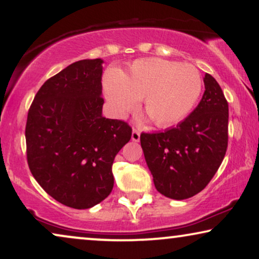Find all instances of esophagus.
Returning <instances> with one entry per match:
<instances>
[{
	"label": "esophagus",
	"mask_w": 259,
	"mask_h": 259,
	"mask_svg": "<svg viewBox=\"0 0 259 259\" xmlns=\"http://www.w3.org/2000/svg\"><path fill=\"white\" fill-rule=\"evenodd\" d=\"M132 140L133 141H139L140 140V132H139V130L133 128V131H132Z\"/></svg>",
	"instance_id": "34e87169"
}]
</instances>
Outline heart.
I'll list each match as a JSON object with an SVG mask.
<instances>
[{
    "mask_svg": "<svg viewBox=\"0 0 259 259\" xmlns=\"http://www.w3.org/2000/svg\"><path fill=\"white\" fill-rule=\"evenodd\" d=\"M104 92L113 114L122 118L143 100L144 109L159 127L172 126L192 111L203 80L196 67L159 58L137 60L125 72L108 70Z\"/></svg>",
    "mask_w": 259,
    "mask_h": 259,
    "instance_id": "heart-1",
    "label": "heart"
}]
</instances>
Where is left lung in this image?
<instances>
[{"label": "left lung", "instance_id": "8db88e82", "mask_svg": "<svg viewBox=\"0 0 259 259\" xmlns=\"http://www.w3.org/2000/svg\"><path fill=\"white\" fill-rule=\"evenodd\" d=\"M194 111L173 128L141 133L140 143L158 192L183 200L203 191L225 157L229 141V105L210 74Z\"/></svg>", "mask_w": 259, "mask_h": 259}]
</instances>
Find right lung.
Instances as JSON below:
<instances>
[{
	"instance_id": "add662e5",
	"label": "right lung",
	"mask_w": 259,
	"mask_h": 259,
	"mask_svg": "<svg viewBox=\"0 0 259 259\" xmlns=\"http://www.w3.org/2000/svg\"><path fill=\"white\" fill-rule=\"evenodd\" d=\"M102 60H81L42 84L28 111L27 161L55 200L90 208L112 192V165L132 127L102 116Z\"/></svg>"
}]
</instances>
